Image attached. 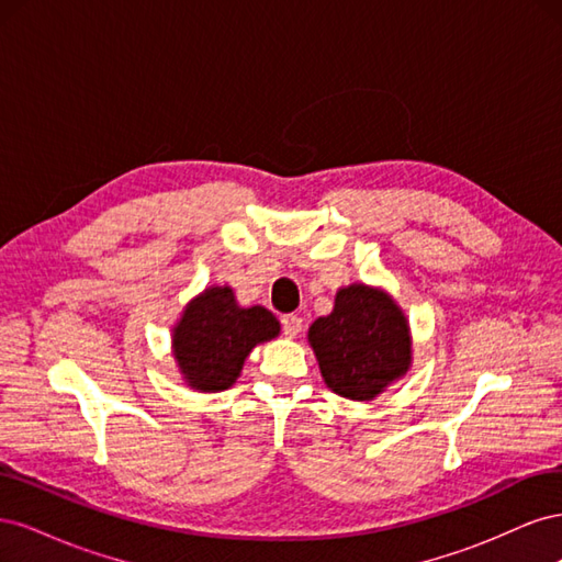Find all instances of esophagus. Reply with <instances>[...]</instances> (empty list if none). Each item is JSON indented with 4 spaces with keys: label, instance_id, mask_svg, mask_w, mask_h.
<instances>
[{
    "label": "esophagus",
    "instance_id": "esophagus-1",
    "mask_svg": "<svg viewBox=\"0 0 562 562\" xmlns=\"http://www.w3.org/2000/svg\"><path fill=\"white\" fill-rule=\"evenodd\" d=\"M281 326H283V333L288 337H295L300 330H302V318L297 314H285L281 318Z\"/></svg>",
    "mask_w": 562,
    "mask_h": 562
}]
</instances>
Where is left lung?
<instances>
[{
  "mask_svg": "<svg viewBox=\"0 0 562 562\" xmlns=\"http://www.w3.org/2000/svg\"><path fill=\"white\" fill-rule=\"evenodd\" d=\"M323 382L351 401H372L401 380L413 361L411 326L394 297L380 288H339L335 307L310 328Z\"/></svg>",
  "mask_w": 562,
  "mask_h": 562,
  "instance_id": "obj_1",
  "label": "left lung"
}]
</instances>
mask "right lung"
Instances as JSON below:
<instances>
[{
    "label": "right lung",
    "mask_w": 562,
    "mask_h": 562,
    "mask_svg": "<svg viewBox=\"0 0 562 562\" xmlns=\"http://www.w3.org/2000/svg\"><path fill=\"white\" fill-rule=\"evenodd\" d=\"M281 326L269 310L239 307L229 285H211L187 304L173 328V356L187 386L225 391L241 375L252 347L269 342Z\"/></svg>",
    "instance_id": "obj_1"
}]
</instances>
